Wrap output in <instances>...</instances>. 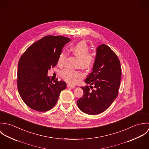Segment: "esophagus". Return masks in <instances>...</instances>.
I'll use <instances>...</instances> for the list:
<instances>
[{"label":"esophagus","instance_id":"esophagus-1","mask_svg":"<svg viewBox=\"0 0 149 149\" xmlns=\"http://www.w3.org/2000/svg\"><path fill=\"white\" fill-rule=\"evenodd\" d=\"M67 87H68V88H73L75 87V85L68 84H67Z\"/></svg>","mask_w":149,"mask_h":149}]
</instances>
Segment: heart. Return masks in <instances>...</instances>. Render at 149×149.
Returning <instances> with one entry per match:
<instances>
[{"instance_id":"b5f03b06","label":"heart","mask_w":149,"mask_h":149,"mask_svg":"<svg viewBox=\"0 0 149 149\" xmlns=\"http://www.w3.org/2000/svg\"><path fill=\"white\" fill-rule=\"evenodd\" d=\"M71 50L73 53L79 58V65L81 67L83 68H89L93 64L94 57L92 54L89 53V48L85 42L81 41L75 44L71 47ZM66 55L65 51H63L60 54L58 59V64L59 65L64 64ZM82 76L83 74L80 71L70 69H66L61 73L62 78L70 83H76L82 77Z\"/></svg>"}]
</instances>
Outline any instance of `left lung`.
I'll list each match as a JSON object with an SVG mask.
<instances>
[{"mask_svg":"<svg viewBox=\"0 0 149 149\" xmlns=\"http://www.w3.org/2000/svg\"><path fill=\"white\" fill-rule=\"evenodd\" d=\"M121 75L120 63L116 54L105 44L98 46L93 70L85 80L90 85L81 87L84 94L77 102L79 109L89 115L106 110L118 96Z\"/></svg>","mask_w":149,"mask_h":149,"instance_id":"left-lung-1","label":"left lung"}]
</instances>
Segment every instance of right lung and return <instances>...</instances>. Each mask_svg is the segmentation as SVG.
<instances>
[{
    "label": "right lung",
    "mask_w": 149,
    "mask_h": 149,
    "mask_svg": "<svg viewBox=\"0 0 149 149\" xmlns=\"http://www.w3.org/2000/svg\"><path fill=\"white\" fill-rule=\"evenodd\" d=\"M70 41L65 37L47 36L31 45L21 57L18 89L22 100L30 108L40 112L50 110L66 89L65 82L55 80L52 83L47 73L57 65L64 45Z\"/></svg>",
    "instance_id": "1"
}]
</instances>
